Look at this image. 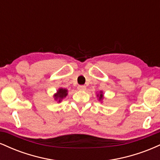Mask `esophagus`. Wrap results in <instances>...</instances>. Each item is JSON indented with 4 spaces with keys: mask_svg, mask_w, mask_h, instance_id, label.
Instances as JSON below:
<instances>
[{
    "mask_svg": "<svg viewBox=\"0 0 160 160\" xmlns=\"http://www.w3.org/2000/svg\"><path fill=\"white\" fill-rule=\"evenodd\" d=\"M86 86H82V85L78 86V89L80 91H84V90H86Z\"/></svg>",
    "mask_w": 160,
    "mask_h": 160,
    "instance_id": "esophagus-1",
    "label": "esophagus"
}]
</instances>
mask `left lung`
Segmentation results:
<instances>
[{
  "instance_id": "8db88e82",
  "label": "left lung",
  "mask_w": 160,
  "mask_h": 160,
  "mask_svg": "<svg viewBox=\"0 0 160 160\" xmlns=\"http://www.w3.org/2000/svg\"><path fill=\"white\" fill-rule=\"evenodd\" d=\"M97 97H98V99L99 102H102L104 99V95H103V92L100 91L99 92L98 94H97Z\"/></svg>"
}]
</instances>
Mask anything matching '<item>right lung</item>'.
<instances>
[{
    "label": "right lung",
    "mask_w": 160,
    "mask_h": 160,
    "mask_svg": "<svg viewBox=\"0 0 160 160\" xmlns=\"http://www.w3.org/2000/svg\"><path fill=\"white\" fill-rule=\"evenodd\" d=\"M68 95V89H64V88H59L56 92V93H55L53 95L54 99L57 101L58 102H61L62 99L65 98Z\"/></svg>",
    "instance_id": "right-lung-1"
}]
</instances>
